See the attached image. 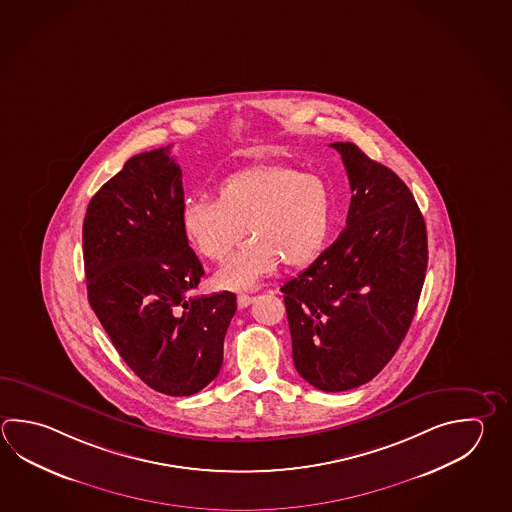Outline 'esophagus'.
<instances>
[{
  "label": "esophagus",
  "mask_w": 512,
  "mask_h": 512,
  "mask_svg": "<svg viewBox=\"0 0 512 512\" xmlns=\"http://www.w3.org/2000/svg\"><path fill=\"white\" fill-rule=\"evenodd\" d=\"M255 300V297H251V295H246V293H242L237 297V304H239V308H248L251 302Z\"/></svg>",
  "instance_id": "obj_1"
}]
</instances>
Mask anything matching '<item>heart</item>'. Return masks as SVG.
<instances>
[{
  "mask_svg": "<svg viewBox=\"0 0 512 512\" xmlns=\"http://www.w3.org/2000/svg\"><path fill=\"white\" fill-rule=\"evenodd\" d=\"M335 219L329 184L282 164L244 168L222 179L215 199L184 204V239L203 259L221 262L246 242L215 275L221 288L246 290L279 266L304 268L328 244Z\"/></svg>",
  "mask_w": 512,
  "mask_h": 512,
  "instance_id": "b5f03b06",
  "label": "heart"
}]
</instances>
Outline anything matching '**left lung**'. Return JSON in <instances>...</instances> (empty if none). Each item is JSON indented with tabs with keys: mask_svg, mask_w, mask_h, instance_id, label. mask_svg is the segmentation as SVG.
Returning a JSON list of instances; mask_svg holds the SVG:
<instances>
[{
	"mask_svg": "<svg viewBox=\"0 0 512 512\" xmlns=\"http://www.w3.org/2000/svg\"><path fill=\"white\" fill-rule=\"evenodd\" d=\"M351 186L346 228L280 291L293 364L326 393L377 377L415 317L427 232L413 193L353 143H333Z\"/></svg>",
	"mask_w": 512,
	"mask_h": 512,
	"instance_id": "8db88e82",
	"label": "left lung"
}]
</instances>
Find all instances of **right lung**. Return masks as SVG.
I'll use <instances>...</instances> for the list:
<instances>
[{
    "label": "right lung",
    "instance_id": "obj_1",
    "mask_svg": "<svg viewBox=\"0 0 512 512\" xmlns=\"http://www.w3.org/2000/svg\"><path fill=\"white\" fill-rule=\"evenodd\" d=\"M170 148L126 161L88 203V302L117 353L159 393L190 396L219 375L237 297H193L203 264L181 230L183 174Z\"/></svg>",
    "mask_w": 512,
    "mask_h": 512
}]
</instances>
